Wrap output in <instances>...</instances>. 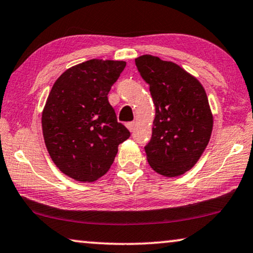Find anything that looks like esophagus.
I'll list each match as a JSON object with an SVG mask.
<instances>
[{
  "mask_svg": "<svg viewBox=\"0 0 253 253\" xmlns=\"http://www.w3.org/2000/svg\"><path fill=\"white\" fill-rule=\"evenodd\" d=\"M135 126H136V124H135L134 122H133V123H127V124H126V127H127L128 129H129L130 131H133V130L135 129Z\"/></svg>",
  "mask_w": 253,
  "mask_h": 253,
  "instance_id": "esophagus-1",
  "label": "esophagus"
}]
</instances>
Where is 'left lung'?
Wrapping results in <instances>:
<instances>
[{"label":"left lung","instance_id":"obj_1","mask_svg":"<svg viewBox=\"0 0 253 253\" xmlns=\"http://www.w3.org/2000/svg\"><path fill=\"white\" fill-rule=\"evenodd\" d=\"M135 64L156 108L152 136L144 147L151 169L174 177L193 169L208 147L213 116L202 84L186 70L159 57L143 55Z\"/></svg>","mask_w":253,"mask_h":253}]
</instances>
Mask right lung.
<instances>
[{
    "mask_svg": "<svg viewBox=\"0 0 253 253\" xmlns=\"http://www.w3.org/2000/svg\"><path fill=\"white\" fill-rule=\"evenodd\" d=\"M124 60L90 59L55 81L42 112L44 143L60 172L94 182L111 167L118 145L130 136L108 101Z\"/></svg>",
    "mask_w": 253,
    "mask_h": 253,
    "instance_id": "obj_1",
    "label": "right lung"
}]
</instances>
